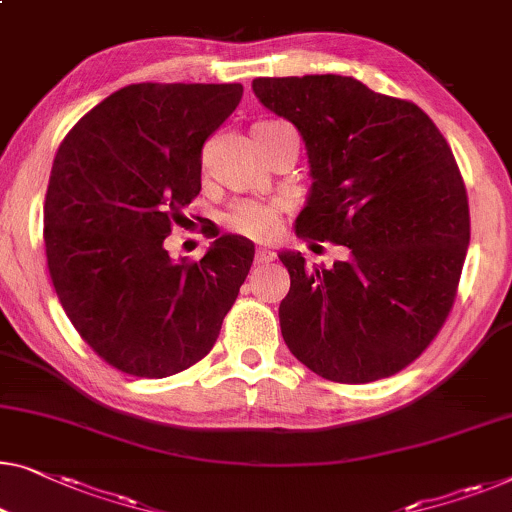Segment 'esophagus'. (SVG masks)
<instances>
[{
    "instance_id": "obj_1",
    "label": "esophagus",
    "mask_w": 512,
    "mask_h": 512,
    "mask_svg": "<svg viewBox=\"0 0 512 512\" xmlns=\"http://www.w3.org/2000/svg\"><path fill=\"white\" fill-rule=\"evenodd\" d=\"M274 258V251L272 249H265V247H261V249H256V256H254V261H256V265H263V263H270Z\"/></svg>"
}]
</instances>
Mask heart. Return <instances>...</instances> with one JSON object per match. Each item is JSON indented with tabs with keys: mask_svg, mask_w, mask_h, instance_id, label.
<instances>
[{
	"mask_svg": "<svg viewBox=\"0 0 512 512\" xmlns=\"http://www.w3.org/2000/svg\"><path fill=\"white\" fill-rule=\"evenodd\" d=\"M281 122H258L256 129L261 127H274ZM226 224L231 231L244 235L251 240H270L277 235L281 224V210L274 203H261V201H242L231 207L226 214Z\"/></svg>",
	"mask_w": 512,
	"mask_h": 512,
	"instance_id": "heart-1",
	"label": "heart"
}]
</instances>
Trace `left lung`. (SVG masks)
<instances>
[{"mask_svg": "<svg viewBox=\"0 0 512 512\" xmlns=\"http://www.w3.org/2000/svg\"><path fill=\"white\" fill-rule=\"evenodd\" d=\"M256 99L300 131L311 189L295 235L348 247L332 268L279 251L291 291L286 346L323 379L369 383L432 344L469 249V201L453 152L411 101L351 76L256 78Z\"/></svg>", "mask_w": 512, "mask_h": 512, "instance_id": "8db88e82", "label": "left lung"}]
</instances>
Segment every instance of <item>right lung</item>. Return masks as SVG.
I'll use <instances>...</instances> for the list:
<instances>
[{"label": "right lung", "instance_id": "1", "mask_svg": "<svg viewBox=\"0 0 512 512\" xmlns=\"http://www.w3.org/2000/svg\"><path fill=\"white\" fill-rule=\"evenodd\" d=\"M242 85L138 83L94 106L59 145L43 240L57 298L80 337L124 374L196 365L254 263V242L217 233L201 261L166 238L201 191L205 140Z\"/></svg>", "mask_w": 512, "mask_h": 512}]
</instances>
